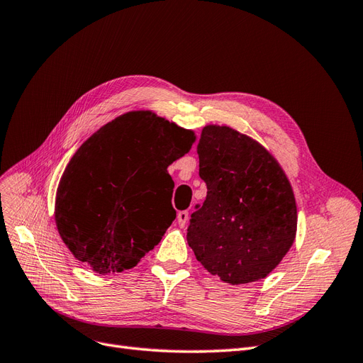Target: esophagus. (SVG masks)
Masks as SVG:
<instances>
[{
    "instance_id": "obj_1",
    "label": "esophagus",
    "mask_w": 363,
    "mask_h": 363,
    "mask_svg": "<svg viewBox=\"0 0 363 363\" xmlns=\"http://www.w3.org/2000/svg\"><path fill=\"white\" fill-rule=\"evenodd\" d=\"M188 219H189V213L186 211H182L177 213V223L180 227H184L186 224H188Z\"/></svg>"
}]
</instances>
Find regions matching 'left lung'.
I'll list each match as a JSON object with an SVG mask.
<instances>
[{"label": "left lung", "mask_w": 363, "mask_h": 363, "mask_svg": "<svg viewBox=\"0 0 363 363\" xmlns=\"http://www.w3.org/2000/svg\"><path fill=\"white\" fill-rule=\"evenodd\" d=\"M196 152L207 186L188 227L196 260L230 284L265 279L295 239L288 177L259 142L225 125L204 127Z\"/></svg>", "instance_id": "left-lung-1"}]
</instances>
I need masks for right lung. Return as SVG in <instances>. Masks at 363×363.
<instances>
[{
  "instance_id": "1",
  "label": "right lung",
  "mask_w": 363,
  "mask_h": 363,
  "mask_svg": "<svg viewBox=\"0 0 363 363\" xmlns=\"http://www.w3.org/2000/svg\"><path fill=\"white\" fill-rule=\"evenodd\" d=\"M194 131L151 112H128L77 150L56 195L59 235L98 274L138 265L175 219L168 167Z\"/></svg>"
}]
</instances>
